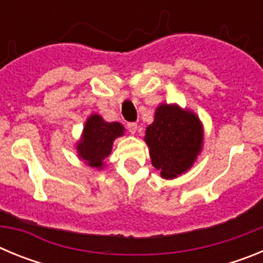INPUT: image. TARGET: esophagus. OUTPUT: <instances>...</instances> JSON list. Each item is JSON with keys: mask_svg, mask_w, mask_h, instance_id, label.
<instances>
[{"mask_svg": "<svg viewBox=\"0 0 263 263\" xmlns=\"http://www.w3.org/2000/svg\"><path fill=\"white\" fill-rule=\"evenodd\" d=\"M137 127H138V125L136 122H127V129H129V132L132 134H136Z\"/></svg>", "mask_w": 263, "mask_h": 263, "instance_id": "34e87169", "label": "esophagus"}]
</instances>
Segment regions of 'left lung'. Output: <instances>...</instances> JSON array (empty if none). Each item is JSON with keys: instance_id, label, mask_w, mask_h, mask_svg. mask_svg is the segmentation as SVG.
Here are the masks:
<instances>
[{"instance_id": "8db88e82", "label": "left lung", "mask_w": 263, "mask_h": 263, "mask_svg": "<svg viewBox=\"0 0 263 263\" xmlns=\"http://www.w3.org/2000/svg\"><path fill=\"white\" fill-rule=\"evenodd\" d=\"M153 166L166 179L187 171L196 159L203 142L200 121L194 113L176 105L162 104L154 122L146 129Z\"/></svg>"}]
</instances>
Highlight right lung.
I'll return each instance as SVG.
<instances>
[{
  "mask_svg": "<svg viewBox=\"0 0 263 263\" xmlns=\"http://www.w3.org/2000/svg\"><path fill=\"white\" fill-rule=\"evenodd\" d=\"M122 134L124 126L118 122H105L99 115L90 116L84 126L83 141L78 145L79 155L88 166L101 168L103 160L110 154L113 141Z\"/></svg>",
  "mask_w": 263,
  "mask_h": 263,
  "instance_id": "right-lung-1",
  "label": "right lung"
}]
</instances>
